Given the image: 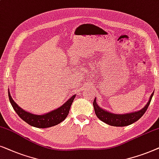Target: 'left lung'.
Returning <instances> with one entry per match:
<instances>
[{"label": "left lung", "mask_w": 159, "mask_h": 159, "mask_svg": "<svg viewBox=\"0 0 159 159\" xmlns=\"http://www.w3.org/2000/svg\"><path fill=\"white\" fill-rule=\"evenodd\" d=\"M154 92L152 93V94L150 97L149 101L148 102L145 106L143 108L139 110V111L132 112V113H124V114H116L111 113V112L107 111L106 110H104L99 106L97 104L96 97L94 98L93 105H94V108L97 117L99 120L103 121L105 124H108V125L113 126H129L133 123L136 122L142 116L144 115L145 111H147L148 107L150 103H151V99L153 97Z\"/></svg>", "instance_id": "obj_1"}]
</instances>
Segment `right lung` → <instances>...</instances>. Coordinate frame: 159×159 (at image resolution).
<instances>
[{"label": "right lung", "instance_id": "obj_1", "mask_svg": "<svg viewBox=\"0 0 159 159\" xmlns=\"http://www.w3.org/2000/svg\"><path fill=\"white\" fill-rule=\"evenodd\" d=\"M75 97V94L72 96L68 100H67L58 108L48 113H44L43 115H35L27 112L19 106L14 99H12L8 90V98L11 104L12 107L17 115L22 118L23 120L27 123L29 125L33 126L37 128H48L51 126L57 125L62 121H63L68 115L70 108Z\"/></svg>", "mask_w": 159, "mask_h": 159}]
</instances>
